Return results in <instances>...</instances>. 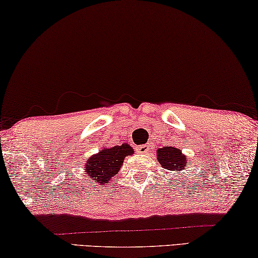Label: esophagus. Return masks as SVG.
Masks as SVG:
<instances>
[{
  "instance_id": "1",
  "label": "esophagus",
  "mask_w": 258,
  "mask_h": 258,
  "mask_svg": "<svg viewBox=\"0 0 258 258\" xmlns=\"http://www.w3.org/2000/svg\"><path fill=\"white\" fill-rule=\"evenodd\" d=\"M139 151L141 152V153H146L148 151V146L147 145H141V146H139Z\"/></svg>"
}]
</instances>
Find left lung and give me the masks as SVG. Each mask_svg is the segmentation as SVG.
<instances>
[{
  "label": "left lung",
  "instance_id": "left-lung-1",
  "mask_svg": "<svg viewBox=\"0 0 258 258\" xmlns=\"http://www.w3.org/2000/svg\"><path fill=\"white\" fill-rule=\"evenodd\" d=\"M157 161L163 169L174 171L177 175L179 171L185 169L187 160L182 152L176 147H163L157 151Z\"/></svg>",
  "mask_w": 258,
  "mask_h": 258
}]
</instances>
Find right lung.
Returning <instances> with one entry per match:
<instances>
[{"label":"right lung","instance_id":"right-lung-1","mask_svg":"<svg viewBox=\"0 0 258 258\" xmlns=\"http://www.w3.org/2000/svg\"><path fill=\"white\" fill-rule=\"evenodd\" d=\"M133 154V149L127 144L106 148L89 157L86 163V172L94 182L99 184L109 183L114 177L124 163V159Z\"/></svg>","mask_w":258,"mask_h":258}]
</instances>
